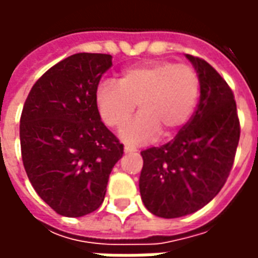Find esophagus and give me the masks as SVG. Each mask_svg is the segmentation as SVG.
I'll return each mask as SVG.
<instances>
[{
    "label": "esophagus",
    "instance_id": "obj_1",
    "mask_svg": "<svg viewBox=\"0 0 258 258\" xmlns=\"http://www.w3.org/2000/svg\"><path fill=\"white\" fill-rule=\"evenodd\" d=\"M137 149L135 148H130V146H124V153L127 155V153H135Z\"/></svg>",
    "mask_w": 258,
    "mask_h": 258
}]
</instances>
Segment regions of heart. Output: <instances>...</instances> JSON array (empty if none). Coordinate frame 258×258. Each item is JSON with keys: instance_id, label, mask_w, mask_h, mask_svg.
Wrapping results in <instances>:
<instances>
[{"instance_id": "heart-1", "label": "heart", "mask_w": 258, "mask_h": 258, "mask_svg": "<svg viewBox=\"0 0 258 258\" xmlns=\"http://www.w3.org/2000/svg\"><path fill=\"white\" fill-rule=\"evenodd\" d=\"M199 76L188 64L170 60L148 62L125 69L116 81H103L96 88L95 102L103 123L121 128L120 138L131 144H145L160 134L171 138L189 121L199 98Z\"/></svg>"}]
</instances>
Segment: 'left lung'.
Returning a JSON list of instances; mask_svg holds the SVG:
<instances>
[{
  "label": "left lung",
  "mask_w": 258,
  "mask_h": 258,
  "mask_svg": "<svg viewBox=\"0 0 258 258\" xmlns=\"http://www.w3.org/2000/svg\"><path fill=\"white\" fill-rule=\"evenodd\" d=\"M185 56L199 76L198 109L173 141L141 152V198L163 218L192 214L216 198L232 168L240 135L227 81L203 59Z\"/></svg>",
  "instance_id": "1"
}]
</instances>
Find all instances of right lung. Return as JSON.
<instances>
[{
	"instance_id": "right-lung-1",
	"label": "right lung",
	"mask_w": 258,
	"mask_h": 258,
	"mask_svg": "<svg viewBox=\"0 0 258 258\" xmlns=\"http://www.w3.org/2000/svg\"><path fill=\"white\" fill-rule=\"evenodd\" d=\"M112 66L106 53H74L33 85L20 117L26 174L49 207L83 217L105 199L123 145L101 121L95 92Z\"/></svg>"
}]
</instances>
